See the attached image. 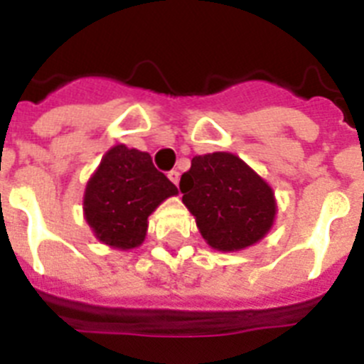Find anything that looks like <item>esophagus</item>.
<instances>
[{
	"label": "esophagus",
	"mask_w": 364,
	"mask_h": 364,
	"mask_svg": "<svg viewBox=\"0 0 364 364\" xmlns=\"http://www.w3.org/2000/svg\"><path fill=\"white\" fill-rule=\"evenodd\" d=\"M167 176H169V180H171L173 184L178 186V180H180V173L178 171H169V175H167Z\"/></svg>",
	"instance_id": "obj_1"
}]
</instances>
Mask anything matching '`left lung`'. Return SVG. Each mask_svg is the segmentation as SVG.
<instances>
[{
	"label": "left lung",
	"instance_id": "obj_1",
	"mask_svg": "<svg viewBox=\"0 0 364 364\" xmlns=\"http://www.w3.org/2000/svg\"><path fill=\"white\" fill-rule=\"evenodd\" d=\"M178 188L202 237L220 252L259 242L275 218L272 188L231 153L195 156Z\"/></svg>",
	"mask_w": 364,
	"mask_h": 364
}]
</instances>
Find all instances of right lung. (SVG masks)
<instances>
[{"mask_svg":"<svg viewBox=\"0 0 364 364\" xmlns=\"http://www.w3.org/2000/svg\"><path fill=\"white\" fill-rule=\"evenodd\" d=\"M178 189L138 149L114 146L89 180L83 211L102 242L131 250L142 244L147 217Z\"/></svg>","mask_w":364,"mask_h":364,"instance_id":"obj_1","label":"right lung"}]
</instances>
